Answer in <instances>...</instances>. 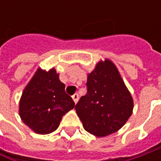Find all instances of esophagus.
Instances as JSON below:
<instances>
[{"mask_svg":"<svg viewBox=\"0 0 161 161\" xmlns=\"http://www.w3.org/2000/svg\"><path fill=\"white\" fill-rule=\"evenodd\" d=\"M72 99H73V101L75 102V104L78 102V100H79V95H78L77 93H75V94L72 96Z\"/></svg>","mask_w":161,"mask_h":161,"instance_id":"esophagus-1","label":"esophagus"}]
</instances>
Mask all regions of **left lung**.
Segmentation results:
<instances>
[{
  "mask_svg": "<svg viewBox=\"0 0 161 161\" xmlns=\"http://www.w3.org/2000/svg\"><path fill=\"white\" fill-rule=\"evenodd\" d=\"M87 90L75 106L87 132L104 137L124 126L133 113V100L110 60L98 62L88 74Z\"/></svg>",
  "mask_w": 161,
  "mask_h": 161,
  "instance_id": "left-lung-1",
  "label": "left lung"
}]
</instances>
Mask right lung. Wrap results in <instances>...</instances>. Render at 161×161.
<instances>
[{"label":"right lung","instance_id":"right-lung-1","mask_svg":"<svg viewBox=\"0 0 161 161\" xmlns=\"http://www.w3.org/2000/svg\"><path fill=\"white\" fill-rule=\"evenodd\" d=\"M74 107L56 71L39 68L22 92L19 113L35 133L48 134L58 128L62 117Z\"/></svg>","mask_w":161,"mask_h":161}]
</instances>
